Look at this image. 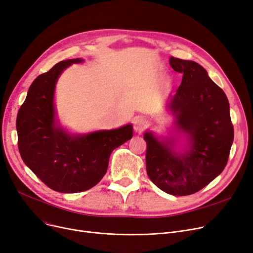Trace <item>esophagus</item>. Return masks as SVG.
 <instances>
[{
  "mask_svg": "<svg viewBox=\"0 0 253 253\" xmlns=\"http://www.w3.org/2000/svg\"><path fill=\"white\" fill-rule=\"evenodd\" d=\"M133 127L136 131H141L145 127V121L141 117H136L133 120Z\"/></svg>",
  "mask_w": 253,
  "mask_h": 253,
  "instance_id": "34e87169",
  "label": "esophagus"
}]
</instances>
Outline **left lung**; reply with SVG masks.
Wrapping results in <instances>:
<instances>
[{"instance_id": "obj_1", "label": "left lung", "mask_w": 253, "mask_h": 253, "mask_svg": "<svg viewBox=\"0 0 253 253\" xmlns=\"http://www.w3.org/2000/svg\"><path fill=\"white\" fill-rule=\"evenodd\" d=\"M170 65L182 74V79L175 94L170 96L169 110L176 127L189 134L191 149L175 154L167 143L145 133V165L148 176L159 189L187 196L202 190L221 173L229 160L234 126L227 95L203 66L175 57L170 58Z\"/></svg>"}]
</instances>
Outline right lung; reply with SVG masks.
Wrapping results in <instances>:
<instances>
[{"instance_id":"obj_1","label":"right lung","mask_w":253,"mask_h":253,"mask_svg":"<svg viewBox=\"0 0 253 253\" xmlns=\"http://www.w3.org/2000/svg\"><path fill=\"white\" fill-rule=\"evenodd\" d=\"M68 59L38 76L18 111L16 129L23 162L47 187L59 193H80L104 176L112 152L132 138V126L73 137L55 126L53 95Z\"/></svg>"}]
</instances>
